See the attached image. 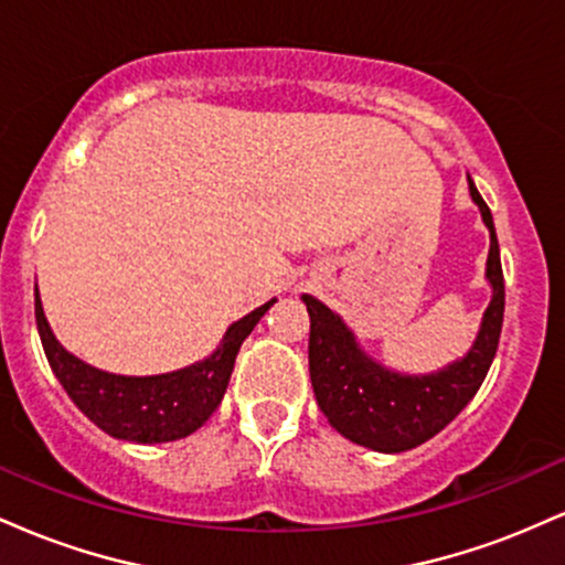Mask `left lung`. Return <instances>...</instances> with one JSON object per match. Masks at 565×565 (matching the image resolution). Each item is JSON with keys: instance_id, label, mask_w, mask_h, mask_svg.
<instances>
[{"instance_id": "8db88e82", "label": "left lung", "mask_w": 565, "mask_h": 565, "mask_svg": "<svg viewBox=\"0 0 565 565\" xmlns=\"http://www.w3.org/2000/svg\"><path fill=\"white\" fill-rule=\"evenodd\" d=\"M470 196L481 206L483 223L491 233L486 276L494 287V297L486 308L476 345L457 364L427 377L387 372L355 348L353 334L340 316L313 297H302L310 313L308 364L316 401L329 425L353 444L385 454L408 451L425 444L470 404L489 374L502 334L504 276L494 220L472 180Z\"/></svg>"}]
</instances>
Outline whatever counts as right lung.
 Here are the masks:
<instances>
[{
  "instance_id": "right-lung-1",
  "label": "right lung",
  "mask_w": 565,
  "mask_h": 565,
  "mask_svg": "<svg viewBox=\"0 0 565 565\" xmlns=\"http://www.w3.org/2000/svg\"><path fill=\"white\" fill-rule=\"evenodd\" d=\"M274 300L260 305L225 332L223 345L196 366L159 377H119L66 353L50 332L36 289V327L44 355L63 391L108 436L132 444H167L196 433L223 401L242 342Z\"/></svg>"
}]
</instances>
